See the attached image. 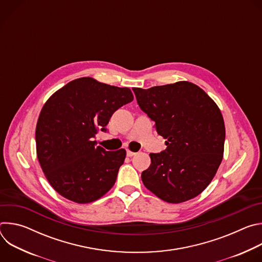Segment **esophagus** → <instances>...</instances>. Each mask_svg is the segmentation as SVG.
Wrapping results in <instances>:
<instances>
[{
  "mask_svg": "<svg viewBox=\"0 0 262 262\" xmlns=\"http://www.w3.org/2000/svg\"><path fill=\"white\" fill-rule=\"evenodd\" d=\"M135 155H136V154H135L134 151H130V150H127V151H126V156H127V157H129V158L134 157Z\"/></svg>",
  "mask_w": 262,
  "mask_h": 262,
  "instance_id": "1",
  "label": "esophagus"
}]
</instances>
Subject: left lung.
I'll list each match as a JSON object with an SVG mask.
<instances>
[{
  "instance_id": "obj_1",
  "label": "left lung",
  "mask_w": 262,
  "mask_h": 262,
  "mask_svg": "<svg viewBox=\"0 0 262 262\" xmlns=\"http://www.w3.org/2000/svg\"><path fill=\"white\" fill-rule=\"evenodd\" d=\"M141 110L167 139L142 181L156 196L180 203L201 194L223 160L225 124L215 102L197 85L177 82L149 89L133 88Z\"/></svg>"
}]
</instances>
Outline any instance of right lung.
Returning <instances> with one entry per match:
<instances>
[{
  "label": "right lung",
  "instance_id": "right-lung-1",
  "mask_svg": "<svg viewBox=\"0 0 262 262\" xmlns=\"http://www.w3.org/2000/svg\"><path fill=\"white\" fill-rule=\"evenodd\" d=\"M128 88L73 80L45 103L36 125V151L51 185L64 198L89 203L114 185L126 151H106L93 141L115 111L133 101Z\"/></svg>",
  "mask_w": 262,
  "mask_h": 262
}]
</instances>
